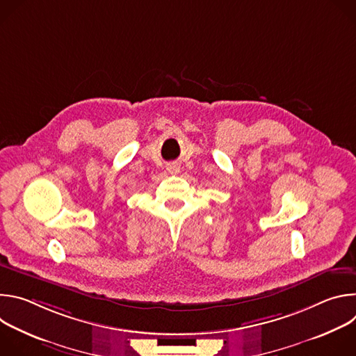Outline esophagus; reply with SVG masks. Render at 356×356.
<instances>
[{"instance_id":"34e87169","label":"esophagus","mask_w":356,"mask_h":356,"mask_svg":"<svg viewBox=\"0 0 356 356\" xmlns=\"http://www.w3.org/2000/svg\"><path fill=\"white\" fill-rule=\"evenodd\" d=\"M168 172L170 175H177L179 173V166L177 165H170V166H168Z\"/></svg>"}]
</instances>
